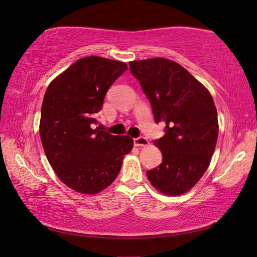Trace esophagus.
I'll list each match as a JSON object with an SVG mask.
<instances>
[{
  "mask_svg": "<svg viewBox=\"0 0 257 257\" xmlns=\"http://www.w3.org/2000/svg\"><path fill=\"white\" fill-rule=\"evenodd\" d=\"M148 144H149L148 139H147L146 137H143V136H140V137H138V138H134V145L137 147L147 146Z\"/></svg>",
  "mask_w": 257,
  "mask_h": 257,
  "instance_id": "1",
  "label": "esophagus"
}]
</instances>
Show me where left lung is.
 <instances>
[{"label":"left lung","instance_id":"1","mask_svg":"<svg viewBox=\"0 0 257 257\" xmlns=\"http://www.w3.org/2000/svg\"><path fill=\"white\" fill-rule=\"evenodd\" d=\"M129 69L150 101L165 136L154 141L162 163L147 171L156 189L168 195L187 192L199 181L214 152L219 123L213 98L187 69L157 57L129 63Z\"/></svg>","mask_w":257,"mask_h":257}]
</instances>
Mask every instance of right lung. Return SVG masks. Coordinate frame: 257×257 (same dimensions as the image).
Instances as JSON below:
<instances>
[{"label": "right lung", "instance_id": "right-lung-1", "mask_svg": "<svg viewBox=\"0 0 257 257\" xmlns=\"http://www.w3.org/2000/svg\"><path fill=\"white\" fill-rule=\"evenodd\" d=\"M127 64L99 56L80 58L47 87L40 135L48 162L65 184L96 194L117 178L123 156L133 149L129 136L95 128L108 89Z\"/></svg>", "mask_w": 257, "mask_h": 257}]
</instances>
